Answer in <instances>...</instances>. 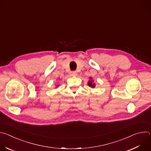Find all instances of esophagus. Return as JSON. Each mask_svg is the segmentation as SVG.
Returning <instances> with one entry per match:
<instances>
[{"label":"esophagus","mask_w":151,"mask_h":151,"mask_svg":"<svg viewBox=\"0 0 151 151\" xmlns=\"http://www.w3.org/2000/svg\"><path fill=\"white\" fill-rule=\"evenodd\" d=\"M70 75L71 76H76L77 75V72L76 71H72L70 72Z\"/></svg>","instance_id":"esophagus-1"}]
</instances>
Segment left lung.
<instances>
[{"label":"left lung","instance_id":"1","mask_svg":"<svg viewBox=\"0 0 151 151\" xmlns=\"http://www.w3.org/2000/svg\"><path fill=\"white\" fill-rule=\"evenodd\" d=\"M90 81H88V86H89V87H91V88H94L95 86H96V84L93 82L94 81H93V80H92V78H90Z\"/></svg>","mask_w":151,"mask_h":151}]
</instances>
